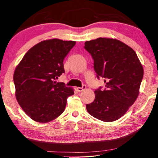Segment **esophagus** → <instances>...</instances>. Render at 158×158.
I'll return each instance as SVG.
<instances>
[{
  "label": "esophagus",
  "mask_w": 158,
  "mask_h": 158,
  "mask_svg": "<svg viewBox=\"0 0 158 158\" xmlns=\"http://www.w3.org/2000/svg\"><path fill=\"white\" fill-rule=\"evenodd\" d=\"M85 88H86V86H85V85H83L82 87H77V90H78L79 92H81V91H83V90H84V89H85Z\"/></svg>",
  "instance_id": "34e87169"
}]
</instances>
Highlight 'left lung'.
<instances>
[{
  "label": "left lung",
  "instance_id": "left-lung-1",
  "mask_svg": "<svg viewBox=\"0 0 158 158\" xmlns=\"http://www.w3.org/2000/svg\"><path fill=\"white\" fill-rule=\"evenodd\" d=\"M84 48L94 60L97 77L105 83V89L94 91L95 100L86 105L87 111L100 121H116L137 100L143 66L135 51L118 40L99 37L85 42Z\"/></svg>",
  "mask_w": 158,
  "mask_h": 158
}]
</instances>
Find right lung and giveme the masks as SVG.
Masks as SVG:
<instances>
[{
  "label": "right lung",
  "mask_w": 158,
  "mask_h": 158,
  "mask_svg": "<svg viewBox=\"0 0 158 158\" xmlns=\"http://www.w3.org/2000/svg\"><path fill=\"white\" fill-rule=\"evenodd\" d=\"M74 41L51 39L29 49L14 73L15 95L28 116L38 123L56 118L65 110L74 90L56 79L65 73L63 60Z\"/></svg>",
  "instance_id": "obj_1"
}]
</instances>
